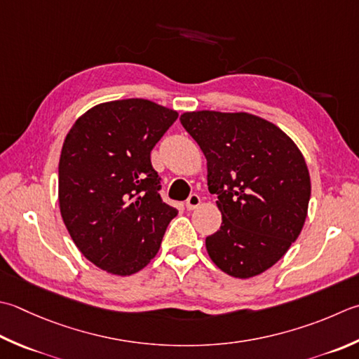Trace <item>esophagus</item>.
Masks as SVG:
<instances>
[{
	"instance_id": "obj_1",
	"label": "esophagus",
	"mask_w": 359,
	"mask_h": 359,
	"mask_svg": "<svg viewBox=\"0 0 359 359\" xmlns=\"http://www.w3.org/2000/svg\"><path fill=\"white\" fill-rule=\"evenodd\" d=\"M185 205H187L188 210H196V208H198V207L201 205V198H199L198 194H191V196H189V198L187 199Z\"/></svg>"
}]
</instances>
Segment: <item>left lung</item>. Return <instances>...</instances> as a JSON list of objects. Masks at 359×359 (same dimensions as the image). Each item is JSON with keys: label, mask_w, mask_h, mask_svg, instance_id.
I'll use <instances>...</instances> for the list:
<instances>
[{"label": "left lung", "mask_w": 359, "mask_h": 359, "mask_svg": "<svg viewBox=\"0 0 359 359\" xmlns=\"http://www.w3.org/2000/svg\"><path fill=\"white\" fill-rule=\"evenodd\" d=\"M180 123L207 158L222 213L219 230L205 238L210 258L231 277L258 276L305 224L311 182L304 156L277 126L243 111H187Z\"/></svg>", "instance_id": "left-lung-1"}]
</instances>
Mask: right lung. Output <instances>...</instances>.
I'll return each instance as SVG.
<instances>
[{
  "label": "right lung",
  "instance_id": "obj_1",
  "mask_svg": "<svg viewBox=\"0 0 359 359\" xmlns=\"http://www.w3.org/2000/svg\"><path fill=\"white\" fill-rule=\"evenodd\" d=\"M177 116L132 97L96 105L68 132L59 161L60 215L97 268L130 276L157 255L179 212L160 198L151 151Z\"/></svg>",
  "mask_w": 359,
  "mask_h": 359
}]
</instances>
